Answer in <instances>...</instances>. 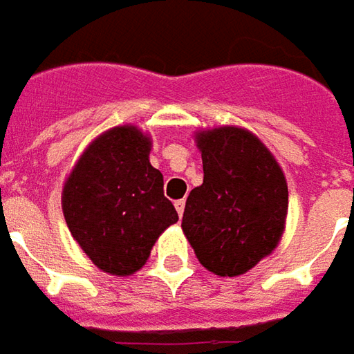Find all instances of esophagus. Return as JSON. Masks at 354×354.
Masks as SVG:
<instances>
[{
  "label": "esophagus",
  "instance_id": "34e87169",
  "mask_svg": "<svg viewBox=\"0 0 354 354\" xmlns=\"http://www.w3.org/2000/svg\"><path fill=\"white\" fill-rule=\"evenodd\" d=\"M175 208H177V214L183 216V212H185V201H175Z\"/></svg>",
  "mask_w": 354,
  "mask_h": 354
}]
</instances>
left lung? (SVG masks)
I'll use <instances>...</instances> for the list:
<instances>
[{
  "label": "left lung",
  "instance_id": "obj_1",
  "mask_svg": "<svg viewBox=\"0 0 354 354\" xmlns=\"http://www.w3.org/2000/svg\"><path fill=\"white\" fill-rule=\"evenodd\" d=\"M205 179L189 193L183 234L218 277H239L269 257L284 234L288 185L279 161L239 127L196 132Z\"/></svg>",
  "mask_w": 354,
  "mask_h": 354
}]
</instances>
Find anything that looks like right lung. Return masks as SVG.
<instances>
[{
  "mask_svg": "<svg viewBox=\"0 0 354 354\" xmlns=\"http://www.w3.org/2000/svg\"><path fill=\"white\" fill-rule=\"evenodd\" d=\"M151 138L134 124L105 130L83 149L62 189L72 238L97 269L140 271L153 243L179 220L163 196V175L149 163Z\"/></svg>",
  "mask_w": 354,
  "mask_h": 354,
  "instance_id": "right-lung-1",
  "label": "right lung"
}]
</instances>
